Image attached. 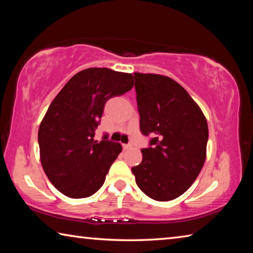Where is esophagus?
Segmentation results:
<instances>
[{
  "label": "esophagus",
  "mask_w": 253,
  "mask_h": 253,
  "mask_svg": "<svg viewBox=\"0 0 253 253\" xmlns=\"http://www.w3.org/2000/svg\"><path fill=\"white\" fill-rule=\"evenodd\" d=\"M130 147H131L130 144H123V148L124 149H128V148H130Z\"/></svg>",
  "instance_id": "esophagus-1"
}]
</instances>
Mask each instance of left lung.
I'll return each mask as SVG.
<instances>
[{"label":"left lung","instance_id":"8db88e82","mask_svg":"<svg viewBox=\"0 0 253 253\" xmlns=\"http://www.w3.org/2000/svg\"><path fill=\"white\" fill-rule=\"evenodd\" d=\"M140 132L151 136L143 161L131 168L136 184L155 201H170L188 190L203 168L209 138L202 110L176 81L135 72Z\"/></svg>","mask_w":253,"mask_h":253}]
</instances>
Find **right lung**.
I'll use <instances>...</instances> for the list:
<instances>
[{
    "instance_id": "1",
    "label": "right lung",
    "mask_w": 253,
    "mask_h": 253,
    "mask_svg": "<svg viewBox=\"0 0 253 253\" xmlns=\"http://www.w3.org/2000/svg\"><path fill=\"white\" fill-rule=\"evenodd\" d=\"M134 85L130 74L89 68L76 74L49 106L38 140L44 173L59 192L71 199L88 198L102 186L123 151L104 135L93 139L106 102Z\"/></svg>"
}]
</instances>
